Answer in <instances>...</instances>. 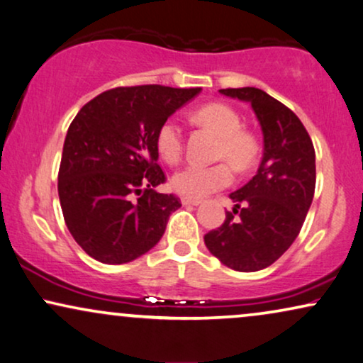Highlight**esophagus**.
I'll return each mask as SVG.
<instances>
[{
	"mask_svg": "<svg viewBox=\"0 0 363 363\" xmlns=\"http://www.w3.org/2000/svg\"><path fill=\"white\" fill-rule=\"evenodd\" d=\"M182 204L184 206H199V199H192V197H182Z\"/></svg>",
	"mask_w": 363,
	"mask_h": 363,
	"instance_id": "esophagus-1",
	"label": "esophagus"
}]
</instances>
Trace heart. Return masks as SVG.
Wrapping results in <instances>:
<instances>
[{
  "mask_svg": "<svg viewBox=\"0 0 363 363\" xmlns=\"http://www.w3.org/2000/svg\"><path fill=\"white\" fill-rule=\"evenodd\" d=\"M192 121L213 130L219 137L216 159L226 162L214 166H187L172 176V189L179 194L203 199L213 192L224 189L233 181V165L235 171L246 172L253 169L261 154L259 137L253 130L242 128L240 113L226 104H206L192 112ZM155 149L162 160L176 164L184 150V135L176 118H167L160 123L155 132ZM229 162L232 164H227Z\"/></svg>",
  "mask_w": 363,
  "mask_h": 363,
  "instance_id": "obj_1",
  "label": "heart"
}]
</instances>
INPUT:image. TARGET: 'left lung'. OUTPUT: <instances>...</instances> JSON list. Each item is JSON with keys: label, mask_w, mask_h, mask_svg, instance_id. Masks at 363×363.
I'll return each instance as SVG.
<instances>
[{"label": "left lung", "mask_w": 363, "mask_h": 363, "mask_svg": "<svg viewBox=\"0 0 363 363\" xmlns=\"http://www.w3.org/2000/svg\"><path fill=\"white\" fill-rule=\"evenodd\" d=\"M253 107L264 152L256 176L233 192L236 203L218 229L204 236L208 250L236 272L273 264L300 235L315 194V149L300 118L255 86L219 90Z\"/></svg>", "instance_id": "1"}]
</instances>
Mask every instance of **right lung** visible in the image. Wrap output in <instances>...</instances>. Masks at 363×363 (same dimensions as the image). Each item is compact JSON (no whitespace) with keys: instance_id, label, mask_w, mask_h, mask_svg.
<instances>
[{"instance_id":"1","label":"right lung","mask_w":363,"mask_h":363,"mask_svg":"<svg viewBox=\"0 0 363 363\" xmlns=\"http://www.w3.org/2000/svg\"><path fill=\"white\" fill-rule=\"evenodd\" d=\"M199 91L117 86L86 102L72 121L60 162L58 196L68 231L94 259L128 263L162 238L181 199L154 191L166 182L157 164L155 132Z\"/></svg>"}]
</instances>
